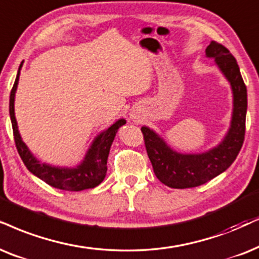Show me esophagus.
<instances>
[{
    "mask_svg": "<svg viewBox=\"0 0 259 259\" xmlns=\"http://www.w3.org/2000/svg\"><path fill=\"white\" fill-rule=\"evenodd\" d=\"M136 118V117H134V119H135Z\"/></svg>",
    "mask_w": 259,
    "mask_h": 259,
    "instance_id": "esophagus-1",
    "label": "esophagus"
}]
</instances>
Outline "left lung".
<instances>
[{"instance_id":"8db88e82","label":"left lung","mask_w":259,"mask_h":259,"mask_svg":"<svg viewBox=\"0 0 259 259\" xmlns=\"http://www.w3.org/2000/svg\"><path fill=\"white\" fill-rule=\"evenodd\" d=\"M205 55L215 58L233 91V116L225 140L207 153L181 154L169 148L149 127H141L156 178L173 189L195 188L211 181L233 163L244 143L247 91L239 65L230 50L220 42L211 41L205 49Z\"/></svg>"}]
</instances>
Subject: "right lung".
I'll return each mask as SVG.
<instances>
[{"label":"right lung","instance_id":"right-lung-1","mask_svg":"<svg viewBox=\"0 0 259 259\" xmlns=\"http://www.w3.org/2000/svg\"><path fill=\"white\" fill-rule=\"evenodd\" d=\"M22 62L19 67L18 75H16L14 86L11 91V98H9V114H11L13 135H14V142L18 149L19 155L25 166L31 173L40 178L47 184L54 186L56 189L65 190V191H81V190L96 188L105 178L107 167V156H109L111 145H112L114 136L119 126L125 124V119H119L112 124L109 129L101 133L99 136L94 140L93 145L88 150L83 162L78 165L76 168H62L54 167V166L47 165V163L39 162L37 159L32 155L27 147L22 142L20 134L18 130L15 114H14V97L15 91L18 87L19 76H20V69Z\"/></svg>","mask_w":259,"mask_h":259}]
</instances>
